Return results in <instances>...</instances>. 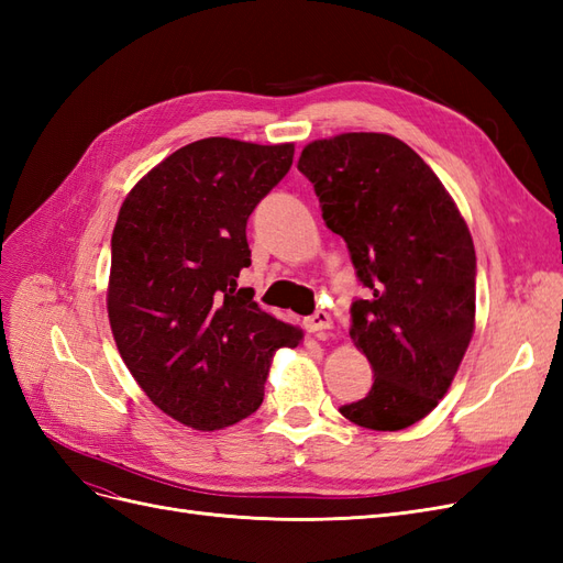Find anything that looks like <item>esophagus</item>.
Returning a JSON list of instances; mask_svg holds the SVG:
<instances>
[{
  "label": "esophagus",
  "instance_id": "obj_1",
  "mask_svg": "<svg viewBox=\"0 0 563 563\" xmlns=\"http://www.w3.org/2000/svg\"><path fill=\"white\" fill-rule=\"evenodd\" d=\"M302 327H305V331H308V333H319V331H329L333 327V321H331L329 312L317 310L314 314L302 319Z\"/></svg>",
  "mask_w": 563,
  "mask_h": 563
}]
</instances>
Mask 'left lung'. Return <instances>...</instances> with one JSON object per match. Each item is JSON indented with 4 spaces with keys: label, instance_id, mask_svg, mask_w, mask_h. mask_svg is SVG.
I'll return each instance as SVG.
<instances>
[{
    "label": "left lung",
    "instance_id": "8db88e82",
    "mask_svg": "<svg viewBox=\"0 0 563 563\" xmlns=\"http://www.w3.org/2000/svg\"><path fill=\"white\" fill-rule=\"evenodd\" d=\"M298 172L368 288L352 302L350 338L376 378L340 413L366 430L411 428L449 391L474 333L476 255L465 218L432 168L389 133L312 141Z\"/></svg>",
    "mask_w": 563,
    "mask_h": 563
}]
</instances>
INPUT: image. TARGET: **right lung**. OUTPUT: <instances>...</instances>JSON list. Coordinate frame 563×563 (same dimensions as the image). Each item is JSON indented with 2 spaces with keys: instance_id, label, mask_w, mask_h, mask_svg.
Returning <instances> with one entry per match:
<instances>
[{
  "instance_id": "add662e5",
  "label": "right lung",
  "mask_w": 563,
  "mask_h": 563,
  "mask_svg": "<svg viewBox=\"0 0 563 563\" xmlns=\"http://www.w3.org/2000/svg\"><path fill=\"white\" fill-rule=\"evenodd\" d=\"M294 143L201 139L126 195L112 232L108 317L150 401L213 432L258 411L272 356L302 329L236 288L251 265L246 220L294 164Z\"/></svg>"
}]
</instances>
